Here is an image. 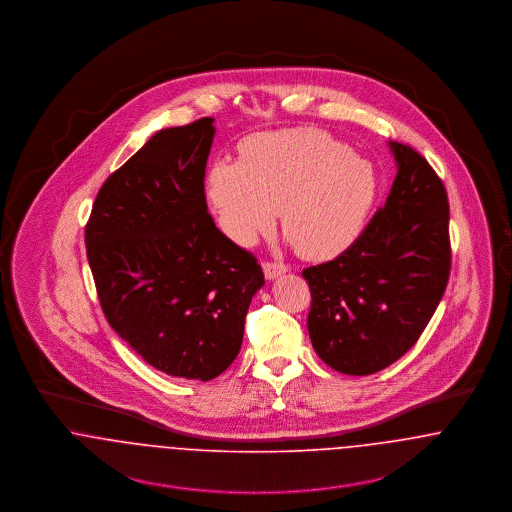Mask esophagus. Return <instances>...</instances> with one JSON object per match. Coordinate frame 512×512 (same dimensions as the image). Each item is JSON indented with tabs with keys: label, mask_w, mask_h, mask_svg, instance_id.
Returning <instances> with one entry per match:
<instances>
[{
	"label": "esophagus",
	"mask_w": 512,
	"mask_h": 512,
	"mask_svg": "<svg viewBox=\"0 0 512 512\" xmlns=\"http://www.w3.org/2000/svg\"><path fill=\"white\" fill-rule=\"evenodd\" d=\"M263 270H265V276H267L268 280H274V278H278L280 274L288 272V265L276 263V261H265V263H263Z\"/></svg>",
	"instance_id": "34e87169"
}]
</instances>
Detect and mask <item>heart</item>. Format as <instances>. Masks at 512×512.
I'll return each mask as SVG.
<instances>
[{"instance_id": "obj_1", "label": "heart", "mask_w": 512, "mask_h": 512, "mask_svg": "<svg viewBox=\"0 0 512 512\" xmlns=\"http://www.w3.org/2000/svg\"><path fill=\"white\" fill-rule=\"evenodd\" d=\"M209 199L220 228L251 245L274 226L305 259H330L353 244L376 197V174L334 136L315 128L263 132L242 144V163L217 161Z\"/></svg>"}]
</instances>
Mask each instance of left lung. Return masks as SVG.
Segmentation results:
<instances>
[{"instance_id": "obj_1", "label": "left lung", "mask_w": 512, "mask_h": 512, "mask_svg": "<svg viewBox=\"0 0 512 512\" xmlns=\"http://www.w3.org/2000/svg\"><path fill=\"white\" fill-rule=\"evenodd\" d=\"M397 176L359 238L332 261L303 268L318 357L366 376L403 357L428 326L449 282L447 192L430 163L391 142Z\"/></svg>"}]
</instances>
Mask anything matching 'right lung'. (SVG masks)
<instances>
[{
  "label": "right lung",
  "instance_id": "1",
  "mask_svg": "<svg viewBox=\"0 0 512 512\" xmlns=\"http://www.w3.org/2000/svg\"><path fill=\"white\" fill-rule=\"evenodd\" d=\"M213 119L157 132L99 188L86 253L103 315L147 365L213 380L240 353L257 257L207 211Z\"/></svg>",
  "mask_w": 512,
  "mask_h": 512
}]
</instances>
